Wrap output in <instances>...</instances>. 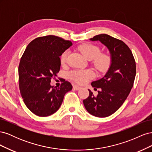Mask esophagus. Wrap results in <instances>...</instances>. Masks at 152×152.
Instances as JSON below:
<instances>
[{"label":"esophagus","mask_w":152,"mask_h":152,"mask_svg":"<svg viewBox=\"0 0 152 152\" xmlns=\"http://www.w3.org/2000/svg\"><path fill=\"white\" fill-rule=\"evenodd\" d=\"M73 88L75 90H79L81 87H80V86H77V85H75V86H73Z\"/></svg>","instance_id":"obj_1"}]
</instances>
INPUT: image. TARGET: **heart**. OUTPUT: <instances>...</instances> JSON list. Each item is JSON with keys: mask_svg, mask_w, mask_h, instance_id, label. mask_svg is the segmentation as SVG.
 Wrapping results in <instances>:
<instances>
[{"mask_svg": "<svg viewBox=\"0 0 152 152\" xmlns=\"http://www.w3.org/2000/svg\"><path fill=\"white\" fill-rule=\"evenodd\" d=\"M77 49L89 60L92 59V64L95 69L103 72L109 67L111 63L110 55L105 53H101V49L98 45L90 43H85L79 45ZM70 51L66 50L60 56V61L65 65L68 61ZM71 79L79 84H83L93 77V73L90 70H73L69 73Z\"/></svg>", "mask_w": 152, "mask_h": 152, "instance_id": "b5f03b06", "label": "heart"}]
</instances>
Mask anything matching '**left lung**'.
<instances>
[{
  "label": "left lung",
  "mask_w": 152,
  "mask_h": 152,
  "mask_svg": "<svg viewBox=\"0 0 152 152\" xmlns=\"http://www.w3.org/2000/svg\"><path fill=\"white\" fill-rule=\"evenodd\" d=\"M91 40H99L108 48L112 64L103 78L91 83L100 89L98 94L96 96L89 90V95L83 103L90 114L107 117L115 112L129 94L135 79L136 62L131 49L121 40L107 34L96 35Z\"/></svg>",
  "instance_id": "left-lung-1"
}]
</instances>
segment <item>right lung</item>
Masks as SVG:
<instances>
[{
  "mask_svg": "<svg viewBox=\"0 0 152 152\" xmlns=\"http://www.w3.org/2000/svg\"><path fill=\"white\" fill-rule=\"evenodd\" d=\"M72 43L53 35L39 37L26 47L18 67L21 97L30 111L39 117H48L60 107L70 82L63 80L60 87L50 84L60 70L61 54Z\"/></svg>",
  "mask_w": 152,
  "mask_h": 152,
  "instance_id": "obj_1",
  "label": "right lung"
}]
</instances>
